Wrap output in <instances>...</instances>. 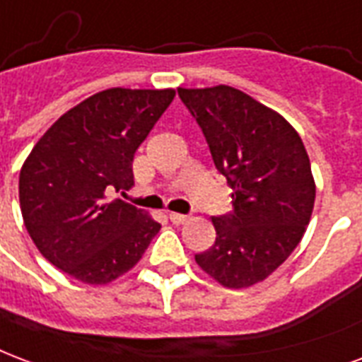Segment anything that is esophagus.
I'll use <instances>...</instances> for the list:
<instances>
[{"instance_id":"obj_1","label":"esophagus","mask_w":362,"mask_h":362,"mask_svg":"<svg viewBox=\"0 0 362 362\" xmlns=\"http://www.w3.org/2000/svg\"><path fill=\"white\" fill-rule=\"evenodd\" d=\"M168 218H170V222H173V224H184V222L189 221L188 215H180V213H170V215H168Z\"/></svg>"}]
</instances>
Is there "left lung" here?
Returning a JSON list of instances; mask_svg holds the SVG:
<instances>
[{
    "instance_id": "left-lung-1",
    "label": "left lung",
    "mask_w": 362,
    "mask_h": 362,
    "mask_svg": "<svg viewBox=\"0 0 362 362\" xmlns=\"http://www.w3.org/2000/svg\"><path fill=\"white\" fill-rule=\"evenodd\" d=\"M178 95L234 189V211L211 218L215 243L195 263L230 290L263 282L299 245L313 215L317 186L303 141L282 115L232 86L178 88Z\"/></svg>"
}]
</instances>
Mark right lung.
<instances>
[{
    "instance_id": "obj_1",
    "label": "right lung",
    "mask_w": 362,
    "mask_h": 362,
    "mask_svg": "<svg viewBox=\"0 0 362 362\" xmlns=\"http://www.w3.org/2000/svg\"><path fill=\"white\" fill-rule=\"evenodd\" d=\"M174 95L173 88L93 93L59 117L24 160V226L40 253L74 280L113 282L159 232L153 216L109 192L132 186L134 153Z\"/></svg>"
}]
</instances>
